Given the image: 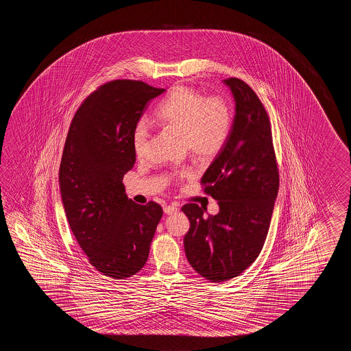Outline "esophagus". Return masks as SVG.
Returning a JSON list of instances; mask_svg holds the SVG:
<instances>
[{
  "mask_svg": "<svg viewBox=\"0 0 351 351\" xmlns=\"http://www.w3.org/2000/svg\"><path fill=\"white\" fill-rule=\"evenodd\" d=\"M179 207L177 206V204H171V206H165V208H163V210H165V215H173V213H176L177 210H178Z\"/></svg>",
  "mask_w": 351,
  "mask_h": 351,
  "instance_id": "34e87169",
  "label": "esophagus"
}]
</instances>
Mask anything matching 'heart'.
Returning a JSON list of instances; mask_svg holds the SVG:
<instances>
[{
	"instance_id": "1",
	"label": "heart",
	"mask_w": 351,
	"mask_h": 351,
	"mask_svg": "<svg viewBox=\"0 0 351 351\" xmlns=\"http://www.w3.org/2000/svg\"><path fill=\"white\" fill-rule=\"evenodd\" d=\"M162 127L182 134L186 150L199 159L215 157L222 149L231 132L232 114L222 97H206L189 86H176L156 110ZM150 125L147 119L136 121L132 142L135 154L143 156L149 143ZM186 172L182 174H186Z\"/></svg>"
}]
</instances>
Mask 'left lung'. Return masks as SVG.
<instances>
[{"label":"left lung","instance_id":"1","mask_svg":"<svg viewBox=\"0 0 351 351\" xmlns=\"http://www.w3.org/2000/svg\"><path fill=\"white\" fill-rule=\"evenodd\" d=\"M234 118L223 148L202 177L219 206L217 215L195 203L182 210L191 227L186 260L201 276L222 282L239 276L261 252L278 193V171L269 115L258 97L237 77L224 79Z\"/></svg>","mask_w":351,"mask_h":351}]
</instances>
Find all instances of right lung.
Segmentation results:
<instances>
[{"instance_id": "right-lung-1", "label": "right lung", "mask_w": 351, "mask_h": 351, "mask_svg": "<svg viewBox=\"0 0 351 351\" xmlns=\"http://www.w3.org/2000/svg\"><path fill=\"white\" fill-rule=\"evenodd\" d=\"M165 91L143 82H108L82 103L67 133L59 171L67 221L90 263L115 280L143 269L163 216L154 202L129 199L123 177L135 163V124Z\"/></svg>"}]
</instances>
